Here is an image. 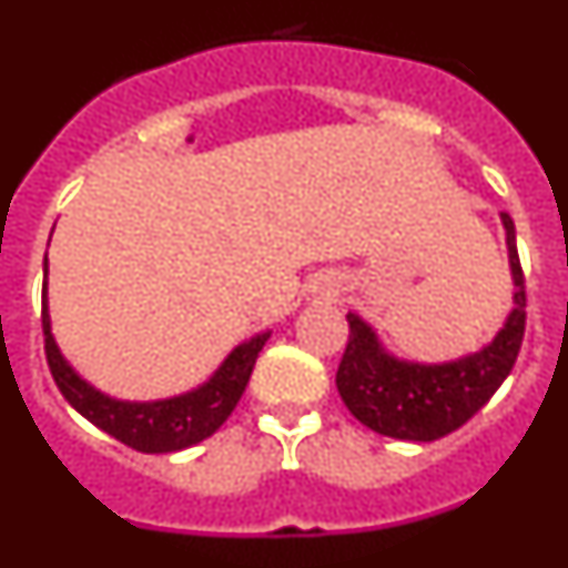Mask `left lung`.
<instances>
[{"label": "left lung", "instance_id": "8db88e82", "mask_svg": "<svg viewBox=\"0 0 568 568\" xmlns=\"http://www.w3.org/2000/svg\"><path fill=\"white\" fill-rule=\"evenodd\" d=\"M509 247L515 307L491 344L449 364L398 361L375 338L373 327L349 313V341L335 373L341 400L373 433L398 440H438L464 426L498 393L518 361L526 329V287L515 224L500 213Z\"/></svg>", "mask_w": 568, "mask_h": 568}]
</instances>
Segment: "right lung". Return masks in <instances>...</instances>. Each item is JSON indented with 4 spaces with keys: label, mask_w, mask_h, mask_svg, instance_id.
<instances>
[{
    "label": "right lung",
    "mask_w": 568,
    "mask_h": 568,
    "mask_svg": "<svg viewBox=\"0 0 568 568\" xmlns=\"http://www.w3.org/2000/svg\"><path fill=\"white\" fill-rule=\"evenodd\" d=\"M44 275H48V255H44ZM42 333L50 375L57 381L64 400L102 433L113 435L115 440H122L135 453L150 455L179 453V449H187V446L210 438L230 418L239 398L244 395L255 358L270 338V333H261L235 346L227 361L215 369L213 378L193 393L168 400H150V404H130V400H115L93 389L62 358L57 341L50 335L48 287L42 293Z\"/></svg>",
    "instance_id": "1"
}]
</instances>
